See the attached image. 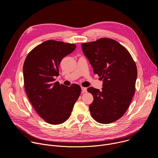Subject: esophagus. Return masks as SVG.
Returning <instances> with one entry per match:
<instances>
[{
	"label": "esophagus",
	"mask_w": 158,
	"mask_h": 158,
	"mask_svg": "<svg viewBox=\"0 0 158 158\" xmlns=\"http://www.w3.org/2000/svg\"><path fill=\"white\" fill-rule=\"evenodd\" d=\"M81 92L83 94L87 92V89L85 88V87H81Z\"/></svg>",
	"instance_id": "esophagus-1"
}]
</instances>
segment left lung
I'll use <instances>...</instances> for the list:
<instances>
[{
	"label": "left lung",
	"mask_w": 158,
	"mask_h": 158,
	"mask_svg": "<svg viewBox=\"0 0 158 158\" xmlns=\"http://www.w3.org/2000/svg\"><path fill=\"white\" fill-rule=\"evenodd\" d=\"M81 47L94 73L103 80L101 91L87 89L94 96L91 115L99 123H112L126 113L135 94V63L127 49L112 39L101 38Z\"/></svg>",
	"instance_id": "1"
}]
</instances>
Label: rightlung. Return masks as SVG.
Segmentation results:
<instances>
[{"mask_svg":"<svg viewBox=\"0 0 158 158\" xmlns=\"http://www.w3.org/2000/svg\"><path fill=\"white\" fill-rule=\"evenodd\" d=\"M75 48L73 44L48 40L31 50L25 60L26 92L35 110L48 124H60L68 120L80 95L77 84L66 86L55 82L61 61Z\"/></svg>","mask_w":158,"mask_h":158,"instance_id":"add662e5","label":"right lung"}]
</instances>
